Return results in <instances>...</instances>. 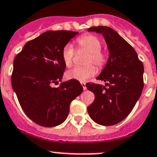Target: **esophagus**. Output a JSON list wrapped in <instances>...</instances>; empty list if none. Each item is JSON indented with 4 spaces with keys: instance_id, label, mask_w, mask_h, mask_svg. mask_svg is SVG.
Returning a JSON list of instances; mask_svg holds the SVG:
<instances>
[{
    "instance_id": "34e87169",
    "label": "esophagus",
    "mask_w": 157,
    "mask_h": 157,
    "mask_svg": "<svg viewBox=\"0 0 157 157\" xmlns=\"http://www.w3.org/2000/svg\"><path fill=\"white\" fill-rule=\"evenodd\" d=\"M81 85H82V86L83 89H84V90H86V83H85V82H82V83H81Z\"/></svg>"
}]
</instances>
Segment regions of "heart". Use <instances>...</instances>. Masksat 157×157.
Segmentation results:
<instances>
[{
    "label": "heart",
    "instance_id": "heart-1",
    "mask_svg": "<svg viewBox=\"0 0 157 157\" xmlns=\"http://www.w3.org/2000/svg\"><path fill=\"white\" fill-rule=\"evenodd\" d=\"M77 42L80 47L89 53L86 61V64L88 65L81 67H75L74 68L67 71L65 76L68 79L78 80L83 82L87 81L92 76L95 75L96 73V69L92 64H94L98 68H102L106 62V55L101 51L102 44L100 40L94 35H83L77 40ZM73 56L74 49L72 45L71 44H65L62 52V61L65 66H71Z\"/></svg>",
    "mask_w": 157,
    "mask_h": 157
}]
</instances>
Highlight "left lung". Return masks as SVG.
I'll return each instance as SVG.
<instances>
[{
    "instance_id": "left-lung-1",
    "label": "left lung",
    "mask_w": 157,
    "mask_h": 157,
    "mask_svg": "<svg viewBox=\"0 0 157 157\" xmlns=\"http://www.w3.org/2000/svg\"><path fill=\"white\" fill-rule=\"evenodd\" d=\"M88 31L102 34L109 50L106 65L97 77L105 85H86L95 94L88 113L98 124L113 126L127 117L140 98L144 68L133 48L113 28L92 27Z\"/></svg>"
}]
</instances>
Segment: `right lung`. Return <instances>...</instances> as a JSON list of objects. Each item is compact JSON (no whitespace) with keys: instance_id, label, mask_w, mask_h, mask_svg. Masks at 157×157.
<instances>
[{"instance_id":"1","label":"right lung","mask_w":157,"mask_h":157,"mask_svg":"<svg viewBox=\"0 0 157 157\" xmlns=\"http://www.w3.org/2000/svg\"><path fill=\"white\" fill-rule=\"evenodd\" d=\"M78 32L48 31L28 41L14 60L11 85L25 114L37 124L54 127L68 117L70 103L82 92L77 80L62 79L64 46Z\"/></svg>"}]
</instances>
